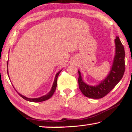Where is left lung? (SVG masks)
<instances>
[{
  "mask_svg": "<svg viewBox=\"0 0 132 132\" xmlns=\"http://www.w3.org/2000/svg\"><path fill=\"white\" fill-rule=\"evenodd\" d=\"M116 51L113 64L107 76L99 84L90 86L84 81L82 75L78 70L79 87L86 97L92 99H101L111 91L122 79L125 72V50L119 37L115 39Z\"/></svg>",
  "mask_w": 132,
  "mask_h": 132,
  "instance_id": "8db88e82",
  "label": "left lung"
}]
</instances>
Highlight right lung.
<instances>
[{"mask_svg":"<svg viewBox=\"0 0 132 132\" xmlns=\"http://www.w3.org/2000/svg\"><path fill=\"white\" fill-rule=\"evenodd\" d=\"M8 62L7 61V74H8V76L9 79H10V76H9V71H8ZM61 71H58V72H57L56 75L55 76V78H54V82H53V86H52V87H51L50 91L48 92V94L45 95H43V96L42 97H38V98H28V97H25V95H23L22 94H20L19 92H17V90H16L15 89L14 86H13V87H14V89H15L16 92H17L18 94H19V95H20L21 97L23 98V99H24L25 100H26L27 101H29V102H43V101H46V100L49 99L51 97V96H52L53 95L54 91H55L56 90V86H57V77H58V75L60 73V72H61Z\"/></svg>","mask_w":132,"mask_h":132,"instance_id":"obj_1","label":"right lung"}]
</instances>
